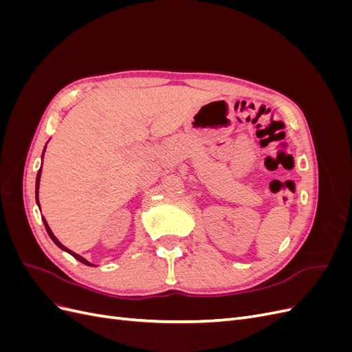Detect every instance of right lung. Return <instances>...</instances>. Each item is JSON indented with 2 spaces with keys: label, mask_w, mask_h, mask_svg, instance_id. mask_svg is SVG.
<instances>
[{
  "label": "right lung",
  "mask_w": 352,
  "mask_h": 352,
  "mask_svg": "<svg viewBox=\"0 0 352 352\" xmlns=\"http://www.w3.org/2000/svg\"><path fill=\"white\" fill-rule=\"evenodd\" d=\"M45 151V150H44ZM42 155H44V154H42ZM39 179H41V168H39V172H38V175H36V190H35V194H36V202H38V206H39V201H38V189H39ZM42 220H44V225H45V229H47V232H48V235H50V238L52 239V241H54V243L57 245V247L58 248H61L63 251H66V252H69V254H72L73 255V257L74 258H76V260H79L80 263H83V264H87V265H94L92 263H89L88 260H85L83 257H82V255H79V254H76V252H73V251H70L69 248H66L65 247V245H63L56 236H54V233H52L51 232V229H50V226H48V223H47V220L45 219H42Z\"/></svg>",
  "instance_id": "add662e5"
}]
</instances>
